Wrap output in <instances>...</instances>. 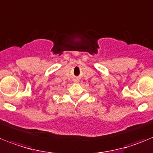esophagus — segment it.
Masks as SVG:
<instances>
[{
	"label": "esophagus",
	"mask_w": 153,
	"mask_h": 153,
	"mask_svg": "<svg viewBox=\"0 0 153 153\" xmlns=\"http://www.w3.org/2000/svg\"><path fill=\"white\" fill-rule=\"evenodd\" d=\"M75 82H78V78H76V79H75Z\"/></svg>",
	"instance_id": "esophagus-1"
}]
</instances>
